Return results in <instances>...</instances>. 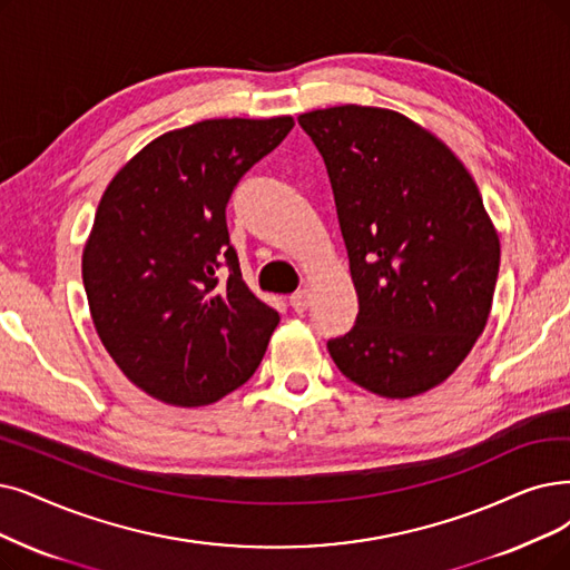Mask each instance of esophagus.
<instances>
[{
  "label": "esophagus",
  "mask_w": 570,
  "mask_h": 570,
  "mask_svg": "<svg viewBox=\"0 0 570 570\" xmlns=\"http://www.w3.org/2000/svg\"><path fill=\"white\" fill-rule=\"evenodd\" d=\"M308 304H311V292L308 289H297L289 297V306L297 313H304L308 308Z\"/></svg>",
  "instance_id": "obj_1"
}]
</instances>
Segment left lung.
Masks as SVG:
<instances>
[{
	"label": "left lung",
	"instance_id": "1",
	"mask_svg": "<svg viewBox=\"0 0 570 570\" xmlns=\"http://www.w3.org/2000/svg\"><path fill=\"white\" fill-rule=\"evenodd\" d=\"M336 203L357 317L327 341L341 374L381 397L435 389L484 332L500 243L474 179L435 135L391 109L299 117Z\"/></svg>",
	"mask_w": 570,
	"mask_h": 570
}]
</instances>
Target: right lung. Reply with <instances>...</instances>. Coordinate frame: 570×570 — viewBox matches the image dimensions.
I'll return each instance as SVG.
<instances>
[{
  "instance_id": "1",
  "label": "right lung",
  "mask_w": 570,
  "mask_h": 570,
  "mask_svg": "<svg viewBox=\"0 0 570 570\" xmlns=\"http://www.w3.org/2000/svg\"><path fill=\"white\" fill-rule=\"evenodd\" d=\"M292 117L208 119L149 142L105 189L81 259L102 346L151 397L200 406L255 374L281 315L240 276L226 203Z\"/></svg>"
}]
</instances>
